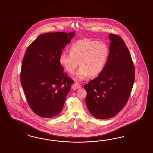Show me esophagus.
<instances>
[{
    "mask_svg": "<svg viewBox=\"0 0 153 153\" xmlns=\"http://www.w3.org/2000/svg\"><path fill=\"white\" fill-rule=\"evenodd\" d=\"M81 88V85L79 83H77V82L74 83V86H72V88H73L74 90H76Z\"/></svg>",
    "mask_w": 153,
    "mask_h": 153,
    "instance_id": "esophagus-1",
    "label": "esophagus"
}]
</instances>
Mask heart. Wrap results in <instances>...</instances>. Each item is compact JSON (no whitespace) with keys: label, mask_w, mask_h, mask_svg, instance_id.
<instances>
[{"label":"heart","mask_w":153,"mask_h":153,"mask_svg":"<svg viewBox=\"0 0 153 153\" xmlns=\"http://www.w3.org/2000/svg\"><path fill=\"white\" fill-rule=\"evenodd\" d=\"M70 53H61L60 65L70 74H74L77 66L80 68L74 76L79 81L86 79L90 75L97 77L100 74L107 64L109 48L107 44L89 39L79 40L69 46Z\"/></svg>","instance_id":"1"}]
</instances>
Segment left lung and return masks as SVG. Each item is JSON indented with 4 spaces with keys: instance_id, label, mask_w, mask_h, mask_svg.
<instances>
[{
    "instance_id": "8db88e82",
    "label": "left lung",
    "mask_w": 153,
    "mask_h": 153,
    "mask_svg": "<svg viewBox=\"0 0 153 153\" xmlns=\"http://www.w3.org/2000/svg\"><path fill=\"white\" fill-rule=\"evenodd\" d=\"M107 64L97 77L84 85L86 103L95 118L105 120L119 113L130 97L134 81V67L123 39L110 33Z\"/></svg>"
}]
</instances>
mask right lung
<instances>
[{
    "mask_svg": "<svg viewBox=\"0 0 153 153\" xmlns=\"http://www.w3.org/2000/svg\"><path fill=\"white\" fill-rule=\"evenodd\" d=\"M74 36V32L44 33L26 50L21 83L29 106L37 116L51 118L63 108L74 81L64 72L59 58Z\"/></svg>",
    "mask_w": 153,
    "mask_h": 153,
    "instance_id": "1",
    "label": "right lung"
}]
</instances>
